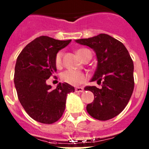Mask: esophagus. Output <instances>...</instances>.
<instances>
[{"instance_id": "esophagus-1", "label": "esophagus", "mask_w": 149, "mask_h": 149, "mask_svg": "<svg viewBox=\"0 0 149 149\" xmlns=\"http://www.w3.org/2000/svg\"><path fill=\"white\" fill-rule=\"evenodd\" d=\"M76 93H83L84 92V88L82 87H76L75 88Z\"/></svg>"}]
</instances>
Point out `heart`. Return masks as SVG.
<instances>
[{
    "label": "heart",
    "instance_id": "1",
    "mask_svg": "<svg viewBox=\"0 0 149 149\" xmlns=\"http://www.w3.org/2000/svg\"><path fill=\"white\" fill-rule=\"evenodd\" d=\"M87 52H90V51L82 48L77 51V54L82 60ZM62 60H63V53L59 52L56 55V58H55V64L57 68L62 65ZM61 80L63 82L67 83L72 86H79L86 81V76L82 72L73 70H66L61 74Z\"/></svg>",
    "mask_w": 149,
    "mask_h": 149
}]
</instances>
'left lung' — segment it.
Listing matches in <instances>:
<instances>
[{
    "mask_svg": "<svg viewBox=\"0 0 149 149\" xmlns=\"http://www.w3.org/2000/svg\"><path fill=\"white\" fill-rule=\"evenodd\" d=\"M75 42L93 49L98 60L91 81H97L101 88L93 86L84 89L91 91L95 97L93 103L86 106L88 113L98 120L113 119L125 109L134 91L132 59L125 46L107 34Z\"/></svg>",
    "mask_w": 149,
    "mask_h": 149,
    "instance_id": "8db88e82",
    "label": "left lung"
}]
</instances>
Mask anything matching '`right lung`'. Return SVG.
<instances>
[{
	"label": "right lung",
	"instance_id": "add662e5",
	"mask_svg": "<svg viewBox=\"0 0 149 149\" xmlns=\"http://www.w3.org/2000/svg\"><path fill=\"white\" fill-rule=\"evenodd\" d=\"M42 36L25 46L18 55L14 84L21 104L32 119L44 124L58 121L65 110L67 95L74 92L67 83L52 89L46 81L56 72V54L71 42Z\"/></svg>",
	"mask_w": 149,
	"mask_h": 149
}]
</instances>
